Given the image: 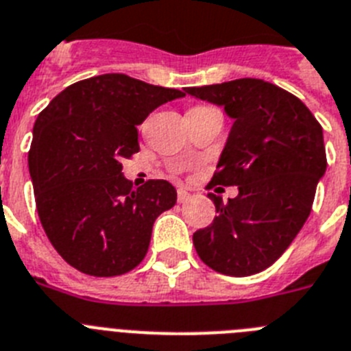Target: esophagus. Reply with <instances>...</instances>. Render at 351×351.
<instances>
[{
  "mask_svg": "<svg viewBox=\"0 0 351 351\" xmlns=\"http://www.w3.org/2000/svg\"><path fill=\"white\" fill-rule=\"evenodd\" d=\"M176 199H178V203H185V201L191 199V193H187L185 189H178V193H176Z\"/></svg>",
  "mask_w": 351,
  "mask_h": 351,
  "instance_id": "obj_1",
  "label": "esophagus"
}]
</instances>
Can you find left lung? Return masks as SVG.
I'll return each mask as SVG.
<instances>
[{"mask_svg": "<svg viewBox=\"0 0 351 351\" xmlns=\"http://www.w3.org/2000/svg\"><path fill=\"white\" fill-rule=\"evenodd\" d=\"M185 91L224 106L234 120L208 189L237 185L239 196L222 203L208 194L219 215L193 234L197 256L226 276L261 272L289 247L309 217L327 169L322 125L302 100L263 79Z\"/></svg>", "mask_w": 351, "mask_h": 351, "instance_id": "left-lung-1", "label": "left lung"}]
</instances>
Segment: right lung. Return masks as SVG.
I'll use <instances>...</instances> for the list:
<instances>
[{"instance_id": "1", "label": "right lung", "mask_w": 351, "mask_h": 351, "mask_svg": "<svg viewBox=\"0 0 351 351\" xmlns=\"http://www.w3.org/2000/svg\"><path fill=\"white\" fill-rule=\"evenodd\" d=\"M185 93L125 74L83 79L38 114L28 154L36 212L47 239L79 272L114 277L148 252L155 219L176 203L166 180L139 189L121 160L139 152L138 125Z\"/></svg>"}]
</instances>
